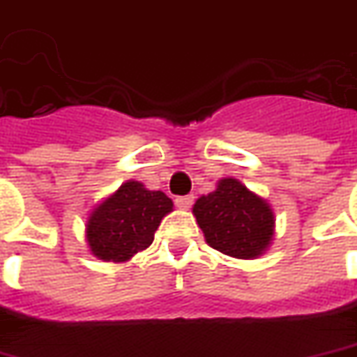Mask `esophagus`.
Returning a JSON list of instances; mask_svg holds the SVG:
<instances>
[{"mask_svg": "<svg viewBox=\"0 0 357 357\" xmlns=\"http://www.w3.org/2000/svg\"><path fill=\"white\" fill-rule=\"evenodd\" d=\"M175 204H176V207H181V209H190V207H192V204H194V196L175 197Z\"/></svg>", "mask_w": 357, "mask_h": 357, "instance_id": "obj_1", "label": "esophagus"}]
</instances>
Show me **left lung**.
Returning <instances> with one entry per match:
<instances>
[{
	"label": "left lung",
	"instance_id": "8db88e82",
	"mask_svg": "<svg viewBox=\"0 0 357 357\" xmlns=\"http://www.w3.org/2000/svg\"><path fill=\"white\" fill-rule=\"evenodd\" d=\"M194 215L207 243L236 259L259 257L274 236L272 209L236 178L220 181L215 192L199 197Z\"/></svg>",
	"mask_w": 357,
	"mask_h": 357
}]
</instances>
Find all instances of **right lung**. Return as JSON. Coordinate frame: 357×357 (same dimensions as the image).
I'll return each instance as SVG.
<instances>
[{
    "instance_id": "1",
    "label": "right lung",
    "mask_w": 357,
    "mask_h": 357,
    "mask_svg": "<svg viewBox=\"0 0 357 357\" xmlns=\"http://www.w3.org/2000/svg\"><path fill=\"white\" fill-rule=\"evenodd\" d=\"M173 209L163 192L146 190L140 182H125L98 205L87 222V241L95 257L121 262L146 249L161 218Z\"/></svg>"
}]
</instances>
